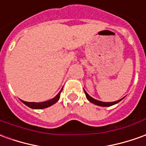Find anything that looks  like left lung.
<instances>
[{"mask_svg":"<svg viewBox=\"0 0 146 146\" xmlns=\"http://www.w3.org/2000/svg\"><path fill=\"white\" fill-rule=\"evenodd\" d=\"M84 92H85V95H86V98H87V100L91 103H92V104H94L97 105V106H100V107H110V106H112V105H115L116 104H118L119 102H120L122 100H123V98H122L121 100H117V101L115 102H102L100 101V100H95L94 98L91 97L88 94L87 92L84 91Z\"/></svg>","mask_w":146,"mask_h":146,"instance_id":"1","label":"left lung"}]
</instances>
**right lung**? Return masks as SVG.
Wrapping results in <instances>:
<instances>
[{"mask_svg": "<svg viewBox=\"0 0 146 146\" xmlns=\"http://www.w3.org/2000/svg\"><path fill=\"white\" fill-rule=\"evenodd\" d=\"M62 91V89L59 92V93L55 97L53 98L51 100H47V101H44V102H41V103H35V102H26L23 101V100H21L22 103H23L25 105H27V107H29L31 108L32 109H43V108H46L48 107H50L53 104H54L55 103L58 101L59 98H60V93Z\"/></svg>", "mask_w": 146, "mask_h": 146, "instance_id": "right-lung-1", "label": "right lung"}]
</instances>
